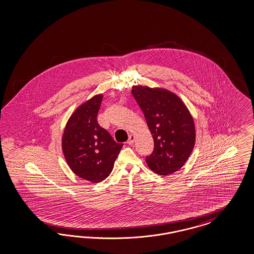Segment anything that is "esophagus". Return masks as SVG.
I'll return each mask as SVG.
<instances>
[{
  "label": "esophagus",
  "mask_w": 254,
  "mask_h": 254,
  "mask_svg": "<svg viewBox=\"0 0 254 254\" xmlns=\"http://www.w3.org/2000/svg\"><path fill=\"white\" fill-rule=\"evenodd\" d=\"M134 135H129V137H128V139H127V144H133V142H134Z\"/></svg>",
  "instance_id": "34e87169"
}]
</instances>
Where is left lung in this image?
Returning <instances> with one entry per match:
<instances>
[{
	"mask_svg": "<svg viewBox=\"0 0 254 254\" xmlns=\"http://www.w3.org/2000/svg\"><path fill=\"white\" fill-rule=\"evenodd\" d=\"M131 94L154 138V151L146 156L148 167L159 175L177 171L192 153L195 140L188 109L175 94L165 89L136 85Z\"/></svg>",
	"mask_w": 254,
	"mask_h": 254,
	"instance_id": "obj_1",
	"label": "left lung"
}]
</instances>
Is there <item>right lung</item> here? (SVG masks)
<instances>
[{"instance_id": "1", "label": "right lung", "mask_w": 254, "mask_h": 254, "mask_svg": "<svg viewBox=\"0 0 254 254\" xmlns=\"http://www.w3.org/2000/svg\"><path fill=\"white\" fill-rule=\"evenodd\" d=\"M102 98L97 95L77 108L62 137V150L69 168L78 177L92 183L102 182L110 175L123 147L98 123Z\"/></svg>"}]
</instances>
